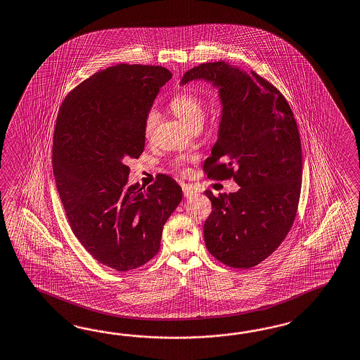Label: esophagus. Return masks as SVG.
Returning <instances> with one entry per match:
<instances>
[{"instance_id": "obj_1", "label": "esophagus", "mask_w": 360, "mask_h": 360, "mask_svg": "<svg viewBox=\"0 0 360 360\" xmlns=\"http://www.w3.org/2000/svg\"><path fill=\"white\" fill-rule=\"evenodd\" d=\"M183 192H184V195L186 198L188 197H193V195L198 193L197 188H194L193 185H183Z\"/></svg>"}]
</instances>
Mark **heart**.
<instances>
[{
	"instance_id": "obj_1",
	"label": "heart",
	"mask_w": 360,
	"mask_h": 360,
	"mask_svg": "<svg viewBox=\"0 0 360 360\" xmlns=\"http://www.w3.org/2000/svg\"><path fill=\"white\" fill-rule=\"evenodd\" d=\"M171 111L175 113L176 117L184 122L191 129L201 128L206 117V104L202 98L193 93H180L175 95L169 102ZM159 115L155 110H150L145 117L143 122V131L145 136L150 137L157 127ZM183 163L179 162L176 167L181 168Z\"/></svg>"
}]
</instances>
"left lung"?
<instances>
[{
    "label": "left lung",
    "instance_id": "1",
    "mask_svg": "<svg viewBox=\"0 0 360 360\" xmlns=\"http://www.w3.org/2000/svg\"><path fill=\"white\" fill-rule=\"evenodd\" d=\"M205 79L219 89V136L203 169L240 189L215 197L203 224L206 248L221 264L256 266L281 245L295 221L302 189V142L294 113L265 78L224 61L198 65L181 84Z\"/></svg>",
    "mask_w": 360,
    "mask_h": 360
}]
</instances>
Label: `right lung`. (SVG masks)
<instances>
[{"label":"right lung","mask_w":360,"mask_h":360,"mask_svg":"<svg viewBox=\"0 0 360 360\" xmlns=\"http://www.w3.org/2000/svg\"><path fill=\"white\" fill-rule=\"evenodd\" d=\"M172 74L153 65L119 64L66 95L56 121L52 165L74 235L105 266L128 271L160 248L167 219L183 198L172 177L128 185L127 160L145 148L143 122Z\"/></svg>","instance_id":"obj_1"}]
</instances>
